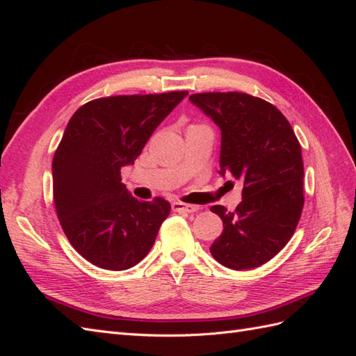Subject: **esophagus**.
Masks as SVG:
<instances>
[{
    "instance_id": "obj_1",
    "label": "esophagus",
    "mask_w": 356,
    "mask_h": 356,
    "mask_svg": "<svg viewBox=\"0 0 356 356\" xmlns=\"http://www.w3.org/2000/svg\"><path fill=\"white\" fill-rule=\"evenodd\" d=\"M172 209L175 212H186V213H195L200 208L196 207V204H188V203H182V202H174L172 203Z\"/></svg>"
}]
</instances>
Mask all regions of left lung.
Returning a JSON list of instances; mask_svg holds the SVG:
<instances>
[{
	"instance_id": "obj_1",
	"label": "left lung",
	"mask_w": 356,
	"mask_h": 356,
	"mask_svg": "<svg viewBox=\"0 0 356 356\" xmlns=\"http://www.w3.org/2000/svg\"><path fill=\"white\" fill-rule=\"evenodd\" d=\"M188 99L220 127V175L243 182L233 212L221 204L211 208L224 225L211 254L233 270L261 266L288 243L303 211L298 139L284 114L255 96L209 92Z\"/></svg>"
}]
</instances>
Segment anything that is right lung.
<instances>
[{
    "mask_svg": "<svg viewBox=\"0 0 356 356\" xmlns=\"http://www.w3.org/2000/svg\"><path fill=\"white\" fill-rule=\"evenodd\" d=\"M188 95L99 98L84 104L67 124L51 163L53 199L68 241L106 270L138 264L154 245L170 212L165 199L141 202L122 182L157 126Z\"/></svg>",
    "mask_w": 356,
    "mask_h": 356,
    "instance_id": "right-lung-1",
    "label": "right lung"
}]
</instances>
